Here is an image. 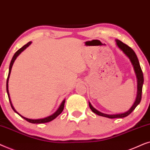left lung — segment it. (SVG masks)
<instances>
[{
    "label": "left lung",
    "mask_w": 150,
    "mask_h": 150,
    "mask_svg": "<svg viewBox=\"0 0 150 150\" xmlns=\"http://www.w3.org/2000/svg\"><path fill=\"white\" fill-rule=\"evenodd\" d=\"M116 43H117V46L120 49L121 51L123 52V53L128 57L130 60L133 66L134 70L136 76H137V97H136V100L134 103L130 108L128 110L125 112L123 113H119V114H114V115H108V114H105L103 112H101L99 110H97V109H95L93 105H91V103L88 101V104L90 108L91 109V110L94 113H95L96 115L101 116V117H107L109 119H115V118H123V117H127L136 108V107L139 104L141 100V95H142V88H143V81H144V79H143V74L141 70V68L140 67V64H139V59L137 58V55L134 53V51L131 49L130 47H128L127 45L123 43L122 42L119 40H116Z\"/></svg>",
    "instance_id": "obj_1"
}]
</instances>
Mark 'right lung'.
I'll use <instances>...</instances> for the list:
<instances>
[{
	"mask_svg": "<svg viewBox=\"0 0 150 150\" xmlns=\"http://www.w3.org/2000/svg\"><path fill=\"white\" fill-rule=\"evenodd\" d=\"M31 42H29L27 44H26L25 45H24L23 47L21 48L19 50H18V51L16 52L15 54L13 55V56L12 57V59H11V62H10V65H9V74H8V77H7V95H8V97H9V102H10V104H11V106L12 108V109L13 110V111L15 112H16L18 115L21 116L22 118H23L24 119H25L26 121H27L29 123H48V122H50V121H53V119H55L57 116L60 115L62 113V112L64 110V103H65V100L66 99H64L62 101V102L59 105V107L58 108V109L54 113L52 114L50 116H48L47 117H45V118H42V119H28V118H26V117H23V116H22L20 115V114L14 108H13V105H12V103H11V99H10V96H9V89H8V82H9V76H10V73H11V69H12V66L13 64V63H14V62L16 60V59L17 58V57L18 56V55L21 54V53L23 52L24 50L27 49V48L29 47V46L31 45Z\"/></svg>",
	"mask_w": 150,
	"mask_h": 150,
	"instance_id": "1",
	"label": "right lung"
}]
</instances>
